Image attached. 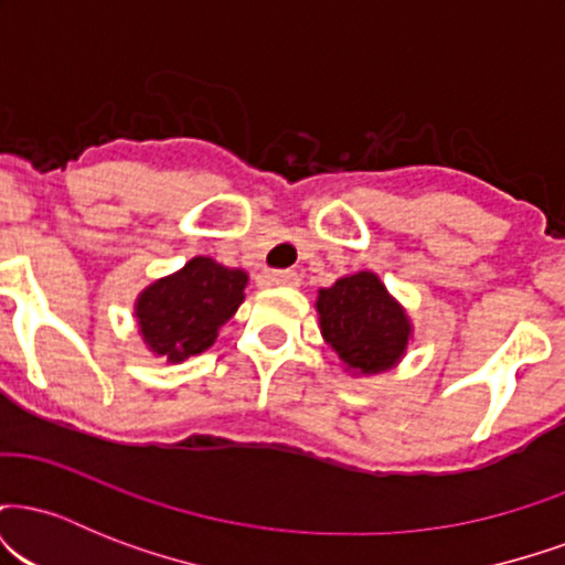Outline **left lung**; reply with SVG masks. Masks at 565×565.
<instances>
[{"instance_id": "obj_1", "label": "left lung", "mask_w": 565, "mask_h": 565, "mask_svg": "<svg viewBox=\"0 0 565 565\" xmlns=\"http://www.w3.org/2000/svg\"><path fill=\"white\" fill-rule=\"evenodd\" d=\"M249 276L242 268L191 257L183 268L161 276L135 297V323L142 345L170 364H183L215 345L217 332L244 302Z\"/></svg>"}]
</instances>
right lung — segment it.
<instances>
[{
  "instance_id": "obj_1",
  "label": "right lung",
  "mask_w": 565,
  "mask_h": 565,
  "mask_svg": "<svg viewBox=\"0 0 565 565\" xmlns=\"http://www.w3.org/2000/svg\"><path fill=\"white\" fill-rule=\"evenodd\" d=\"M316 313L323 342L353 377L391 372L404 361L414 323L372 270L337 278L319 289Z\"/></svg>"
}]
</instances>
